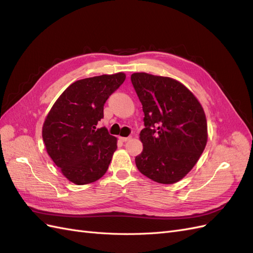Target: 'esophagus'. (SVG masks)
Segmentation results:
<instances>
[{"label": "esophagus", "instance_id": "esophagus-1", "mask_svg": "<svg viewBox=\"0 0 253 253\" xmlns=\"http://www.w3.org/2000/svg\"><path fill=\"white\" fill-rule=\"evenodd\" d=\"M119 139H120L122 142H126V141H128L129 139H131V137H119Z\"/></svg>", "mask_w": 253, "mask_h": 253}]
</instances>
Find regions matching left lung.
I'll use <instances>...</instances> for the list:
<instances>
[{
  "label": "left lung",
  "mask_w": 253,
  "mask_h": 253,
  "mask_svg": "<svg viewBox=\"0 0 253 253\" xmlns=\"http://www.w3.org/2000/svg\"><path fill=\"white\" fill-rule=\"evenodd\" d=\"M131 81L142 104L143 144L136 156L137 169L165 185L182 179L204 152L208 129L204 109L196 97L169 77L134 73Z\"/></svg>",
  "instance_id": "8db88e82"
}]
</instances>
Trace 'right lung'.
<instances>
[{
    "label": "right lung",
    "mask_w": 253,
    "mask_h": 253,
    "mask_svg": "<svg viewBox=\"0 0 253 253\" xmlns=\"http://www.w3.org/2000/svg\"><path fill=\"white\" fill-rule=\"evenodd\" d=\"M125 80L126 74L117 73L76 81L45 118L42 137L47 154L76 185L94 182L109 169L117 138L96 126L103 118L105 101Z\"/></svg>",
    "instance_id": "right-lung-1"
}]
</instances>
